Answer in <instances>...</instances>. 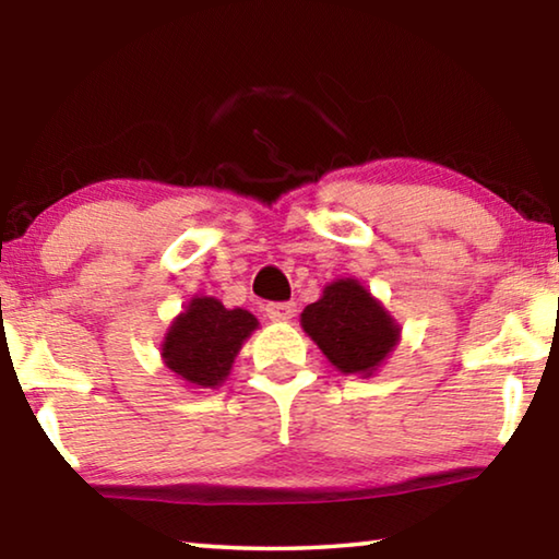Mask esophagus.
<instances>
[{
	"mask_svg": "<svg viewBox=\"0 0 559 559\" xmlns=\"http://www.w3.org/2000/svg\"><path fill=\"white\" fill-rule=\"evenodd\" d=\"M266 316L271 320H290L293 316H296V302H269L266 306Z\"/></svg>",
	"mask_w": 559,
	"mask_h": 559,
	"instance_id": "34e87169",
	"label": "esophagus"
}]
</instances>
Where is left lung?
<instances>
[{
    "label": "left lung",
    "mask_w": 559,
    "mask_h": 559,
    "mask_svg": "<svg viewBox=\"0 0 559 559\" xmlns=\"http://www.w3.org/2000/svg\"><path fill=\"white\" fill-rule=\"evenodd\" d=\"M300 325L340 372L370 377L400 343L402 328L355 278H340L300 313Z\"/></svg>",
    "instance_id": "obj_1"
}]
</instances>
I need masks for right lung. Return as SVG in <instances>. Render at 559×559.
Instances as JSON below:
<instances>
[{
    "label": "right lung",
    "mask_w": 559,
    "mask_h": 559,
    "mask_svg": "<svg viewBox=\"0 0 559 559\" xmlns=\"http://www.w3.org/2000/svg\"><path fill=\"white\" fill-rule=\"evenodd\" d=\"M259 320L243 308H224L210 296H197L169 325L163 359L169 372L194 390H216L231 372L243 340Z\"/></svg>",
    "instance_id": "obj_1"
}]
</instances>
